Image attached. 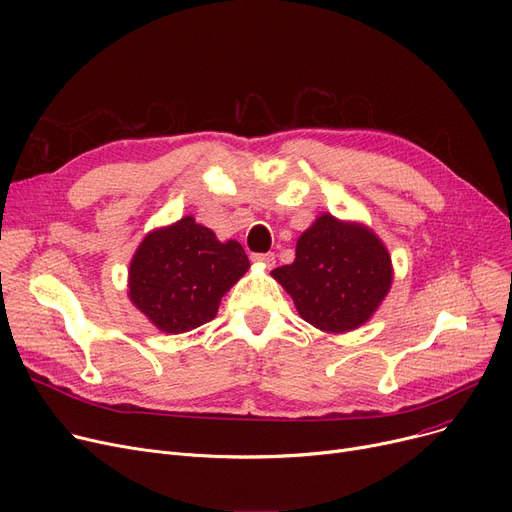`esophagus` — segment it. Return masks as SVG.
Here are the masks:
<instances>
[{
	"label": "esophagus",
	"mask_w": 512,
	"mask_h": 512,
	"mask_svg": "<svg viewBox=\"0 0 512 512\" xmlns=\"http://www.w3.org/2000/svg\"><path fill=\"white\" fill-rule=\"evenodd\" d=\"M251 259L255 263H261L263 267H267V270H272V267L276 265V255L274 253H255Z\"/></svg>",
	"instance_id": "obj_1"
}]
</instances>
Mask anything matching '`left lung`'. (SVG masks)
<instances>
[{
    "label": "left lung",
    "instance_id": "8db88e82",
    "mask_svg": "<svg viewBox=\"0 0 512 512\" xmlns=\"http://www.w3.org/2000/svg\"><path fill=\"white\" fill-rule=\"evenodd\" d=\"M274 280L299 315L326 334L361 328L380 309L394 280L392 257L369 226L321 213L299 236L297 257Z\"/></svg>",
    "mask_w": 512,
    "mask_h": 512
}]
</instances>
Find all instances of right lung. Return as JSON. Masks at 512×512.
Wrapping results in <instances>:
<instances>
[{"label":"right lung","mask_w":512,"mask_h":512,"mask_svg":"<svg viewBox=\"0 0 512 512\" xmlns=\"http://www.w3.org/2000/svg\"><path fill=\"white\" fill-rule=\"evenodd\" d=\"M249 267L238 240L222 242L184 215L141 240L128 267V297L159 332H191L218 315L222 297Z\"/></svg>","instance_id":"1"}]
</instances>
